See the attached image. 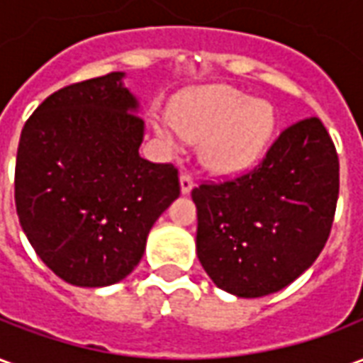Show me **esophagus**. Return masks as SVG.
<instances>
[{"label": "esophagus", "mask_w": 363, "mask_h": 363, "mask_svg": "<svg viewBox=\"0 0 363 363\" xmlns=\"http://www.w3.org/2000/svg\"><path fill=\"white\" fill-rule=\"evenodd\" d=\"M179 182H181L182 194H189L190 190H192V186H194V181H192V177H190L189 173H182L181 179H179Z\"/></svg>", "instance_id": "34e87169"}]
</instances>
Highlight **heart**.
<instances>
[{
  "instance_id": "obj_1",
  "label": "heart",
  "mask_w": 363,
  "mask_h": 363,
  "mask_svg": "<svg viewBox=\"0 0 363 363\" xmlns=\"http://www.w3.org/2000/svg\"><path fill=\"white\" fill-rule=\"evenodd\" d=\"M151 126L161 142L182 150L186 140L202 142L200 157L210 171L237 174L267 151L276 130V111L229 85L202 87L184 95L173 112H153Z\"/></svg>"
}]
</instances>
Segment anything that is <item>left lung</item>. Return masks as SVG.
<instances>
[{
  "mask_svg": "<svg viewBox=\"0 0 363 363\" xmlns=\"http://www.w3.org/2000/svg\"><path fill=\"white\" fill-rule=\"evenodd\" d=\"M196 255L237 297L280 291L327 243L338 200V155L319 118L284 130L251 173L192 190Z\"/></svg>",
  "mask_w": 363,
  "mask_h": 363,
  "instance_id": "left-lung-1",
  "label": "left lung"
}]
</instances>
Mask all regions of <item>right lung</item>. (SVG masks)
<instances>
[{"label": "right lung", "instance_id": "add662e5", "mask_svg": "<svg viewBox=\"0 0 363 363\" xmlns=\"http://www.w3.org/2000/svg\"><path fill=\"white\" fill-rule=\"evenodd\" d=\"M124 79L112 72L56 91L21 132V228L44 264L79 288L124 280L181 194L173 165L140 155L142 104Z\"/></svg>", "mask_w": 363, "mask_h": 363}]
</instances>
